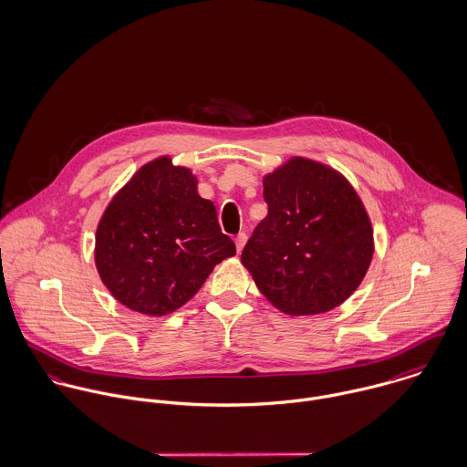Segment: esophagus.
<instances>
[{
  "label": "esophagus",
  "mask_w": 467,
  "mask_h": 467,
  "mask_svg": "<svg viewBox=\"0 0 467 467\" xmlns=\"http://www.w3.org/2000/svg\"><path fill=\"white\" fill-rule=\"evenodd\" d=\"M246 241H248V235H246V234H239V235L235 237V246H237V254H241V252H243V248H244Z\"/></svg>",
  "instance_id": "esophagus-1"
}]
</instances>
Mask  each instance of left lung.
<instances>
[{
  "label": "left lung",
  "instance_id": "obj_1",
  "mask_svg": "<svg viewBox=\"0 0 467 467\" xmlns=\"http://www.w3.org/2000/svg\"><path fill=\"white\" fill-rule=\"evenodd\" d=\"M267 215L243 250V266L280 313L311 317L343 304L374 257L368 212L327 163L291 156L263 178Z\"/></svg>",
  "mask_w": 467,
  "mask_h": 467
}]
</instances>
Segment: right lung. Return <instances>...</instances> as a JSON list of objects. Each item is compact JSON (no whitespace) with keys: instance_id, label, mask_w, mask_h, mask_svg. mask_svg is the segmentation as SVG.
<instances>
[{"instance_id":"obj_1","label":"right lung","mask_w":467,"mask_h":467,"mask_svg":"<svg viewBox=\"0 0 467 467\" xmlns=\"http://www.w3.org/2000/svg\"><path fill=\"white\" fill-rule=\"evenodd\" d=\"M235 255L217 210L201 198L189 167L158 156L106 206L95 234V266L128 309L163 317L185 306L215 265Z\"/></svg>"}]
</instances>
